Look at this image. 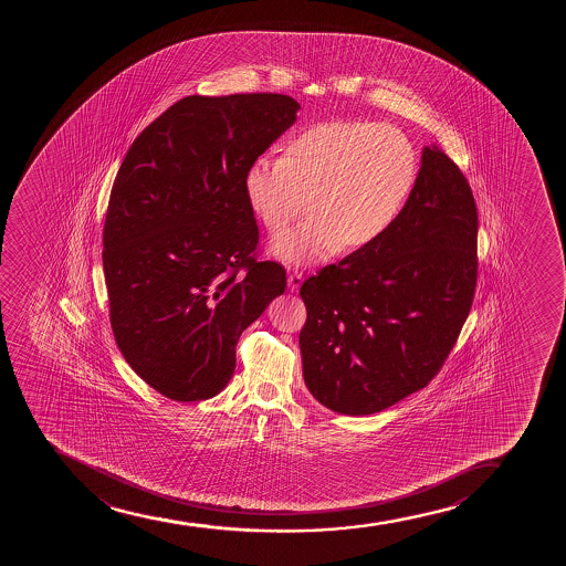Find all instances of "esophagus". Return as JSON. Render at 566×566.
<instances>
[{"label": "esophagus", "instance_id": "34e87169", "mask_svg": "<svg viewBox=\"0 0 566 566\" xmlns=\"http://www.w3.org/2000/svg\"><path fill=\"white\" fill-rule=\"evenodd\" d=\"M286 283H289V291H291V293H296L300 286H302V283H304V275L300 272L289 273Z\"/></svg>", "mask_w": 566, "mask_h": 566}]
</instances>
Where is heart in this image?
<instances>
[{
	"mask_svg": "<svg viewBox=\"0 0 566 566\" xmlns=\"http://www.w3.org/2000/svg\"><path fill=\"white\" fill-rule=\"evenodd\" d=\"M416 179V149L402 132L371 120H331L291 137L283 156H254L243 189L270 232L300 217L310 195L313 213L272 243L275 259L306 266L342 248L358 251L381 240Z\"/></svg>",
	"mask_w": 566,
	"mask_h": 566,
	"instance_id": "obj_1",
	"label": "heart"
}]
</instances>
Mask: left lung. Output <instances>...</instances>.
Masks as SVG:
<instances>
[{"mask_svg":"<svg viewBox=\"0 0 566 566\" xmlns=\"http://www.w3.org/2000/svg\"><path fill=\"white\" fill-rule=\"evenodd\" d=\"M478 211L461 169L424 147L389 232L304 281V381L344 416L384 411L429 385L467 321L478 281Z\"/></svg>","mask_w":566,"mask_h":566,"instance_id":"left-lung-1","label":"left lung"}]
</instances>
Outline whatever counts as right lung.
Returning <instances> with one entry per match:
<instances>
[{"label": "right lung", "instance_id": "obj_1", "mask_svg": "<svg viewBox=\"0 0 566 566\" xmlns=\"http://www.w3.org/2000/svg\"><path fill=\"white\" fill-rule=\"evenodd\" d=\"M298 109L283 94L189 96L124 156L102 253L111 328L132 370L166 398L219 395L241 332L285 293V268L254 260L243 174Z\"/></svg>", "mask_w": 566, "mask_h": 566}]
</instances>
